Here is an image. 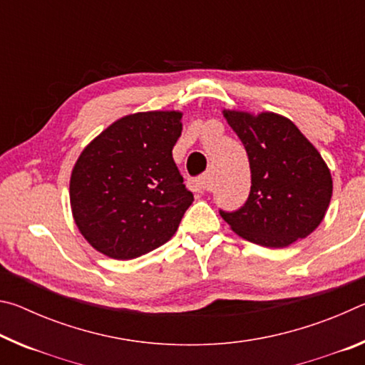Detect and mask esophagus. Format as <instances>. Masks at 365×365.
Here are the masks:
<instances>
[{"instance_id": "1", "label": "esophagus", "mask_w": 365, "mask_h": 365, "mask_svg": "<svg viewBox=\"0 0 365 365\" xmlns=\"http://www.w3.org/2000/svg\"><path fill=\"white\" fill-rule=\"evenodd\" d=\"M190 188L196 191V193H205V191H209V174H205L195 178V180H191Z\"/></svg>"}]
</instances>
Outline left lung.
<instances>
[{"instance_id":"8db88e82","label":"left lung","mask_w":365,"mask_h":365,"mask_svg":"<svg viewBox=\"0 0 365 365\" xmlns=\"http://www.w3.org/2000/svg\"><path fill=\"white\" fill-rule=\"evenodd\" d=\"M248 154L251 190L237 211H222L235 233L267 248H285L322 222L331 197V175L298 127L274 113L224 110Z\"/></svg>"}]
</instances>
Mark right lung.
<instances>
[{"label": "right lung", "instance_id": "obj_1", "mask_svg": "<svg viewBox=\"0 0 365 365\" xmlns=\"http://www.w3.org/2000/svg\"><path fill=\"white\" fill-rule=\"evenodd\" d=\"M182 114L154 110L122 117L80 154L71 206L80 233L113 259H135L169 242L193 193L172 150Z\"/></svg>", "mask_w": 365, "mask_h": 365}]
</instances>
